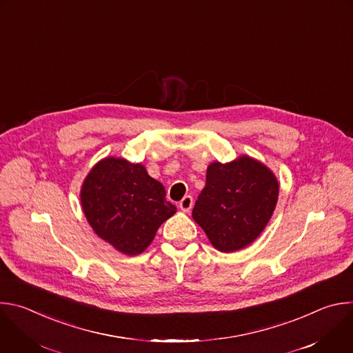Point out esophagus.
<instances>
[{
    "instance_id": "obj_1",
    "label": "esophagus",
    "mask_w": 353,
    "mask_h": 353,
    "mask_svg": "<svg viewBox=\"0 0 353 353\" xmlns=\"http://www.w3.org/2000/svg\"><path fill=\"white\" fill-rule=\"evenodd\" d=\"M192 204H194V201H192L191 195H185L179 203L181 211H184V212H190V210L192 208Z\"/></svg>"
}]
</instances>
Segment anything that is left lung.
Segmentation results:
<instances>
[{
  "mask_svg": "<svg viewBox=\"0 0 353 353\" xmlns=\"http://www.w3.org/2000/svg\"><path fill=\"white\" fill-rule=\"evenodd\" d=\"M279 185L270 169L248 157L214 162L192 210L215 248L225 253L253 243L272 216Z\"/></svg>",
  "mask_w": 353,
  "mask_h": 353,
  "instance_id": "obj_1",
  "label": "left lung"
}]
</instances>
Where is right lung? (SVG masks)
I'll return each mask as SVG.
<instances>
[{
	"label": "right lung",
	"mask_w": 353,
	"mask_h": 353,
	"mask_svg": "<svg viewBox=\"0 0 353 353\" xmlns=\"http://www.w3.org/2000/svg\"><path fill=\"white\" fill-rule=\"evenodd\" d=\"M81 201L96 234L127 256L142 253L176 212L165 187L143 166L116 158H106L90 170Z\"/></svg>",
	"instance_id": "right-lung-1"
}]
</instances>
